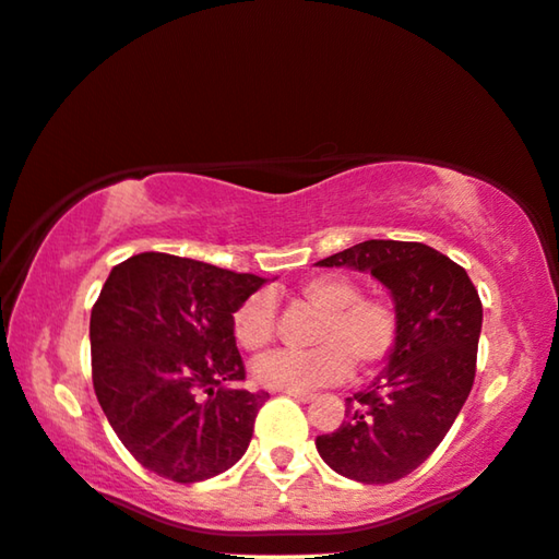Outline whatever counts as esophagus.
<instances>
[{"label":"esophagus","mask_w":559,"mask_h":559,"mask_svg":"<svg viewBox=\"0 0 559 559\" xmlns=\"http://www.w3.org/2000/svg\"><path fill=\"white\" fill-rule=\"evenodd\" d=\"M283 394L290 396V399H296V402H301V404L311 402V399H313V394H308V391H283Z\"/></svg>","instance_id":"esophagus-1"}]
</instances>
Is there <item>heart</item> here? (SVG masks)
I'll return each mask as SVG.
<instances>
[{"mask_svg":"<svg viewBox=\"0 0 559 559\" xmlns=\"http://www.w3.org/2000/svg\"><path fill=\"white\" fill-rule=\"evenodd\" d=\"M298 298L321 313L308 352H278L253 364L255 384L276 391H304L336 384L352 373H373L399 344L396 306L379 296H361L354 278L321 273L301 283ZM276 333V308L269 294H253L233 313V336L246 352H261Z\"/></svg>","mask_w":559,"mask_h":559,"instance_id":"obj_1","label":"heart"}]
</instances>
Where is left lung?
Instances as JSON below:
<instances>
[{"mask_svg": "<svg viewBox=\"0 0 559 559\" xmlns=\"http://www.w3.org/2000/svg\"><path fill=\"white\" fill-rule=\"evenodd\" d=\"M316 265L369 271L394 298L402 331L384 371L346 399V419L336 431L316 437L333 472L389 485L429 460L469 396L479 294L452 258L406 240H364Z\"/></svg>", "mask_w": 559, "mask_h": 559, "instance_id": "1", "label": "left lung"}]
</instances>
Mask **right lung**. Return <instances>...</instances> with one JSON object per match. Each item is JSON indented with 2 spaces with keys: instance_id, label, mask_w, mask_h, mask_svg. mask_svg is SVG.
I'll list each match as a JSON object with an SVG mask.
<instances>
[{
  "instance_id": "add662e5",
  "label": "right lung",
  "mask_w": 559,
  "mask_h": 559,
  "mask_svg": "<svg viewBox=\"0 0 559 559\" xmlns=\"http://www.w3.org/2000/svg\"><path fill=\"white\" fill-rule=\"evenodd\" d=\"M253 273L170 253L115 265L90 316L93 386L124 449L157 477L193 485L246 454L265 391L240 389L233 313Z\"/></svg>"
}]
</instances>
